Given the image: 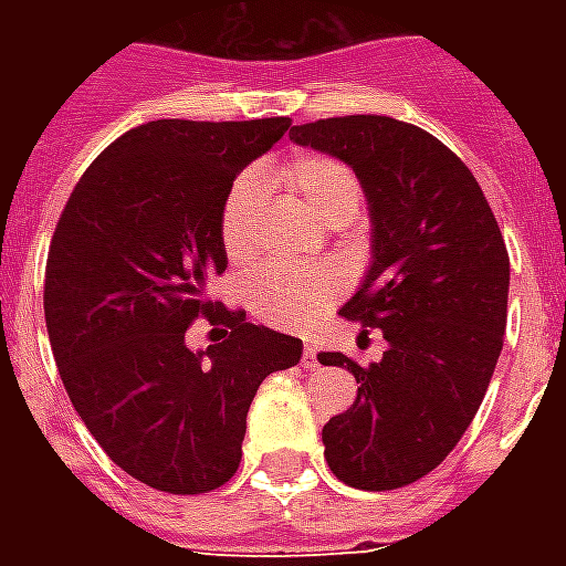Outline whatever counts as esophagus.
Returning <instances> with one entry per match:
<instances>
[{
	"mask_svg": "<svg viewBox=\"0 0 566 566\" xmlns=\"http://www.w3.org/2000/svg\"><path fill=\"white\" fill-rule=\"evenodd\" d=\"M303 364H306V367H315V364H318V348L312 343L303 345Z\"/></svg>",
	"mask_w": 566,
	"mask_h": 566,
	"instance_id": "esophagus-1",
	"label": "esophagus"
}]
</instances>
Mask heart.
<instances>
[{
	"label": "heart",
	"mask_w": 566,
	"mask_h": 566,
	"mask_svg": "<svg viewBox=\"0 0 566 566\" xmlns=\"http://www.w3.org/2000/svg\"><path fill=\"white\" fill-rule=\"evenodd\" d=\"M272 178L284 185L324 223L348 221L364 199L355 169L331 154H300L279 166ZM266 197L258 172L235 175L218 214V235L227 260L245 266L254 258V223ZM343 296V279L333 270H260L245 284V306L263 324L303 331Z\"/></svg>",
	"instance_id": "obj_1"
}]
</instances>
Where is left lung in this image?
Returning a JSON list of instances; mask_svg holds the SVG:
<instances>
[{
    "label": "left lung",
    "mask_w": 566,
    "mask_h": 566,
    "mask_svg": "<svg viewBox=\"0 0 566 566\" xmlns=\"http://www.w3.org/2000/svg\"><path fill=\"white\" fill-rule=\"evenodd\" d=\"M291 139L345 160L367 190L373 266L339 315L388 343L369 367L318 355L360 385L321 430L324 458L352 488L412 485L449 458L485 400L506 333V242L467 163L416 124L345 115L294 127Z\"/></svg>",
    "instance_id": "8db88e82"
}]
</instances>
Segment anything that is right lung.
<instances>
[{
	"label": "right lung",
	"instance_id": "obj_1",
	"mask_svg": "<svg viewBox=\"0 0 566 566\" xmlns=\"http://www.w3.org/2000/svg\"><path fill=\"white\" fill-rule=\"evenodd\" d=\"M291 117L150 120L87 166L56 221L44 321L60 379L112 461L169 494H206L242 461L248 406L303 343L211 303L227 270L218 214L227 187ZM197 317L224 339L190 353Z\"/></svg>",
	"mask_w": 566,
	"mask_h": 566
}]
</instances>
